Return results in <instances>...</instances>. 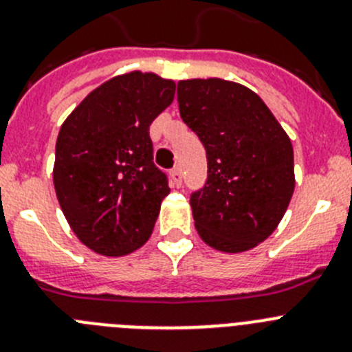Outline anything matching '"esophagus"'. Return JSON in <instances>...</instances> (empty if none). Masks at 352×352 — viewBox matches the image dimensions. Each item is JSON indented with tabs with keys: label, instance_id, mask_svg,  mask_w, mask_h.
Returning <instances> with one entry per match:
<instances>
[{
	"label": "esophagus",
	"instance_id": "esophagus-1",
	"mask_svg": "<svg viewBox=\"0 0 352 352\" xmlns=\"http://www.w3.org/2000/svg\"><path fill=\"white\" fill-rule=\"evenodd\" d=\"M170 178H173V182H174V185L176 186H179L182 185V182H183V173H182V167H174L173 170H170Z\"/></svg>",
	"mask_w": 352,
	"mask_h": 352
}]
</instances>
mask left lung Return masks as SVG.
I'll return each instance as SVG.
<instances>
[{
    "mask_svg": "<svg viewBox=\"0 0 352 352\" xmlns=\"http://www.w3.org/2000/svg\"><path fill=\"white\" fill-rule=\"evenodd\" d=\"M178 104L206 149V185L190 197L199 236L227 254L257 247L294 192L291 139L261 96L232 80H179Z\"/></svg>",
    "mask_w": 352,
    "mask_h": 352,
    "instance_id": "left-lung-1",
    "label": "left lung"
}]
</instances>
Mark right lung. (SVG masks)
Segmentation results:
<instances>
[{
    "instance_id": "obj_1",
    "label": "right lung",
    "mask_w": 352,
    "mask_h": 352,
    "mask_svg": "<svg viewBox=\"0 0 352 352\" xmlns=\"http://www.w3.org/2000/svg\"><path fill=\"white\" fill-rule=\"evenodd\" d=\"M174 91V80L153 72L121 74L93 89L61 125L56 197L80 243L100 256H126L153 232L169 185L153 164L149 125Z\"/></svg>"
}]
</instances>
